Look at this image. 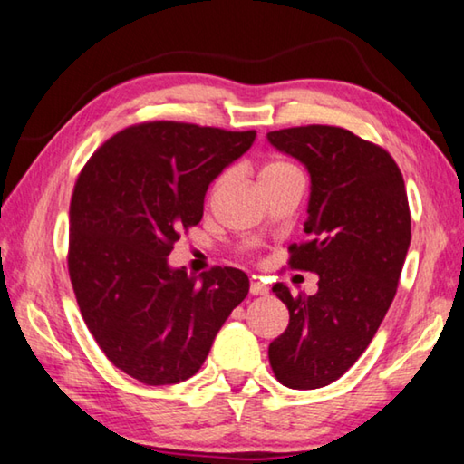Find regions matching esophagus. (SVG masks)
Returning a JSON list of instances; mask_svg holds the SVG:
<instances>
[{"label": "esophagus", "mask_w": 464, "mask_h": 464, "mask_svg": "<svg viewBox=\"0 0 464 464\" xmlns=\"http://www.w3.org/2000/svg\"><path fill=\"white\" fill-rule=\"evenodd\" d=\"M250 294H253V295H265V294H269V287L265 285V284L253 282V284H250Z\"/></svg>", "instance_id": "34e87169"}]
</instances>
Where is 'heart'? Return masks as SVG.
<instances>
[{"label":"heart","instance_id":"1","mask_svg":"<svg viewBox=\"0 0 464 464\" xmlns=\"http://www.w3.org/2000/svg\"><path fill=\"white\" fill-rule=\"evenodd\" d=\"M287 169H294V166H290L287 162H269L267 166H265V169L261 170V177L263 174H271V172H279V170H287ZM219 185V182H218Z\"/></svg>","mask_w":464,"mask_h":464}]
</instances>
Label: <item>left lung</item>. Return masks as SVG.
<instances>
[{"instance_id": "1", "label": "left lung", "mask_w": 464, "mask_h": 464, "mask_svg": "<svg viewBox=\"0 0 464 464\" xmlns=\"http://www.w3.org/2000/svg\"><path fill=\"white\" fill-rule=\"evenodd\" d=\"M267 140L310 174L308 240L290 246V267L318 276L314 295L273 285L290 324L269 363L287 389H321L366 352L397 294L411 242L405 180L389 151L347 129L292 127Z\"/></svg>"}]
</instances>
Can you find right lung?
I'll return each instance as SVG.
<instances>
[{
	"instance_id": "add662e5",
	"label": "right lung",
	"mask_w": 464,
	"mask_h": 464,
	"mask_svg": "<svg viewBox=\"0 0 464 464\" xmlns=\"http://www.w3.org/2000/svg\"><path fill=\"white\" fill-rule=\"evenodd\" d=\"M255 138L151 121L112 135L80 172L67 255L75 300L98 347L135 381L162 386L197 374L246 298L245 271L214 267L197 282L169 255L201 222L211 180Z\"/></svg>"
}]
</instances>
